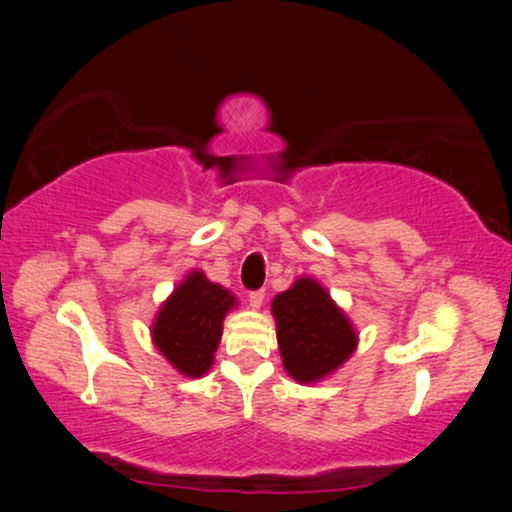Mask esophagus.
Here are the masks:
<instances>
[{"label": "esophagus", "instance_id": "34e87169", "mask_svg": "<svg viewBox=\"0 0 512 512\" xmlns=\"http://www.w3.org/2000/svg\"><path fill=\"white\" fill-rule=\"evenodd\" d=\"M263 300H265V293H263V291H251V293H249V305H251V310H261Z\"/></svg>", "mask_w": 512, "mask_h": 512}]
</instances>
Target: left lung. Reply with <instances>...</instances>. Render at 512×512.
Masks as SVG:
<instances>
[{"mask_svg":"<svg viewBox=\"0 0 512 512\" xmlns=\"http://www.w3.org/2000/svg\"><path fill=\"white\" fill-rule=\"evenodd\" d=\"M270 310L284 370L298 384H314L333 375L359 347V331L352 319L314 277H298L272 298Z\"/></svg>","mask_w":512,"mask_h":512,"instance_id":"8db88e82","label":"left lung"}]
</instances>
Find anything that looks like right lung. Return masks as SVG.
Masks as SVG:
<instances>
[{"mask_svg":"<svg viewBox=\"0 0 512 512\" xmlns=\"http://www.w3.org/2000/svg\"><path fill=\"white\" fill-rule=\"evenodd\" d=\"M237 307L226 286L209 282L202 270H191L158 307L151 340L165 361L184 377H202L214 366L223 335V319Z\"/></svg>","mask_w":512,"mask_h":512,"instance_id":"add662e5","label":"right lung"}]
</instances>
